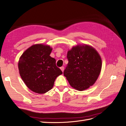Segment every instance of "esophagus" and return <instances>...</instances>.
<instances>
[{"instance_id": "34e87169", "label": "esophagus", "mask_w": 126, "mask_h": 126, "mask_svg": "<svg viewBox=\"0 0 126 126\" xmlns=\"http://www.w3.org/2000/svg\"><path fill=\"white\" fill-rule=\"evenodd\" d=\"M60 69H61V70L62 71V72H63V71H64V67H63V66L61 67H60Z\"/></svg>"}]
</instances>
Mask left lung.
I'll return each instance as SVG.
<instances>
[{
	"mask_svg": "<svg viewBox=\"0 0 126 126\" xmlns=\"http://www.w3.org/2000/svg\"><path fill=\"white\" fill-rule=\"evenodd\" d=\"M68 63L63 74L70 85L78 91L88 89L95 83L101 72L102 60L91 46L78 45L68 50Z\"/></svg>",
	"mask_w": 126,
	"mask_h": 126,
	"instance_id": "1",
	"label": "left lung"
}]
</instances>
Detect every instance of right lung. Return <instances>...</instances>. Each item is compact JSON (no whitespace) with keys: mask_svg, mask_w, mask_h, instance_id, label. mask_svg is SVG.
<instances>
[{"mask_svg":"<svg viewBox=\"0 0 126 126\" xmlns=\"http://www.w3.org/2000/svg\"><path fill=\"white\" fill-rule=\"evenodd\" d=\"M49 46L36 44L28 48L19 58L18 69L24 83L31 90L45 94L53 87L56 77L63 74L50 56Z\"/></svg>","mask_w":126,"mask_h":126,"instance_id":"obj_1","label":"right lung"}]
</instances>
